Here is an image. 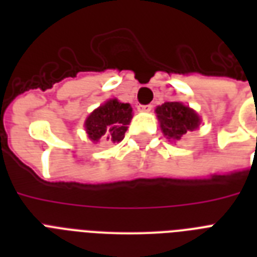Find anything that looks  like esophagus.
<instances>
[{
  "instance_id": "esophagus-1",
  "label": "esophagus",
  "mask_w": 257,
  "mask_h": 257,
  "mask_svg": "<svg viewBox=\"0 0 257 257\" xmlns=\"http://www.w3.org/2000/svg\"><path fill=\"white\" fill-rule=\"evenodd\" d=\"M152 104H147V105H143V104H139L137 105V110L139 112H151L152 110Z\"/></svg>"
}]
</instances>
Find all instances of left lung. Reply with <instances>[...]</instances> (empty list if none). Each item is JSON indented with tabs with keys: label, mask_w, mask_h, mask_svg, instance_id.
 <instances>
[{
	"label": "left lung",
	"mask_w": 257,
	"mask_h": 257,
	"mask_svg": "<svg viewBox=\"0 0 257 257\" xmlns=\"http://www.w3.org/2000/svg\"><path fill=\"white\" fill-rule=\"evenodd\" d=\"M161 131L168 139L179 140L188 131L199 128L200 118L195 110L181 102H164L156 108Z\"/></svg>",
	"instance_id": "left-lung-1"
}]
</instances>
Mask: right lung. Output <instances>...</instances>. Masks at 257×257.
I'll return each instance as SVG.
<instances>
[{
  "instance_id": "1",
  "label": "right lung",
  "mask_w": 257,
  "mask_h": 257,
  "mask_svg": "<svg viewBox=\"0 0 257 257\" xmlns=\"http://www.w3.org/2000/svg\"><path fill=\"white\" fill-rule=\"evenodd\" d=\"M132 118V108L129 104L109 100L100 108L93 110L85 121V129L92 141H113L124 139L125 132Z\"/></svg>"
}]
</instances>
